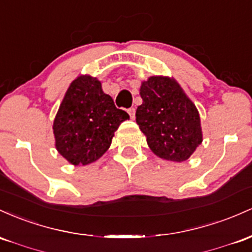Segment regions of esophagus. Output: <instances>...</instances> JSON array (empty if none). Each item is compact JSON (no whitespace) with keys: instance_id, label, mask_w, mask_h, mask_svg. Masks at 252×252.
I'll return each mask as SVG.
<instances>
[{"instance_id":"1","label":"esophagus","mask_w":252,"mask_h":252,"mask_svg":"<svg viewBox=\"0 0 252 252\" xmlns=\"http://www.w3.org/2000/svg\"><path fill=\"white\" fill-rule=\"evenodd\" d=\"M127 112H128V114H129V117H131V119L135 118V109L134 108H129Z\"/></svg>"}]
</instances>
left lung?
I'll return each instance as SVG.
<instances>
[{
  "label": "left lung",
  "instance_id": "left-lung-1",
  "mask_svg": "<svg viewBox=\"0 0 252 252\" xmlns=\"http://www.w3.org/2000/svg\"><path fill=\"white\" fill-rule=\"evenodd\" d=\"M143 98L135 121L157 157L171 162L187 160L202 143L200 114L177 81L151 76L141 82Z\"/></svg>",
  "mask_w": 252,
  "mask_h": 252
}]
</instances>
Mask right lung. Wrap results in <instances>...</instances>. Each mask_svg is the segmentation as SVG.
<instances>
[{
    "label": "right lung",
    "mask_w": 252,
    "mask_h": 252,
    "mask_svg": "<svg viewBox=\"0 0 252 252\" xmlns=\"http://www.w3.org/2000/svg\"><path fill=\"white\" fill-rule=\"evenodd\" d=\"M129 119L104 94L101 82L81 75L65 93L53 121L56 149L73 165H88L109 149L114 132Z\"/></svg>",
    "instance_id": "add662e5"
}]
</instances>
